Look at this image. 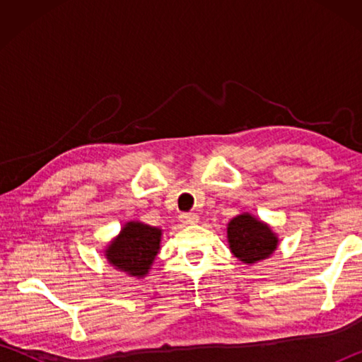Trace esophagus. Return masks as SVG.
I'll return each mask as SVG.
<instances>
[{
  "label": "esophagus",
  "mask_w": 362,
  "mask_h": 362,
  "mask_svg": "<svg viewBox=\"0 0 362 362\" xmlns=\"http://www.w3.org/2000/svg\"><path fill=\"white\" fill-rule=\"evenodd\" d=\"M199 220L198 214L194 212H185V214H180V222L183 225H192V223H196Z\"/></svg>",
  "instance_id": "1"
}]
</instances>
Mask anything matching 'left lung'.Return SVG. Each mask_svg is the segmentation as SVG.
I'll list each match as a JSON object with an SVG mask.
<instances>
[{"mask_svg":"<svg viewBox=\"0 0 362 362\" xmlns=\"http://www.w3.org/2000/svg\"><path fill=\"white\" fill-rule=\"evenodd\" d=\"M226 238L231 254L246 265L268 259L276 250L279 241L269 225L250 216L249 212L230 220Z\"/></svg>","mask_w":362,"mask_h":362,"instance_id":"obj_1","label":"left lung"}]
</instances>
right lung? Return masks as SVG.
I'll list each match as a JSON object with an SVG mask.
<instances>
[{
	"instance_id": "right-lung-1",
	"label": "right lung",
	"mask_w": 362,
	"mask_h": 362,
	"mask_svg": "<svg viewBox=\"0 0 362 362\" xmlns=\"http://www.w3.org/2000/svg\"><path fill=\"white\" fill-rule=\"evenodd\" d=\"M161 235V228L156 226L127 222L105 249L107 260L110 265L129 276L144 278L156 259Z\"/></svg>"
}]
</instances>
